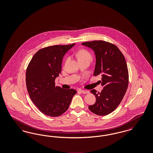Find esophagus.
Listing matches in <instances>:
<instances>
[{
  "mask_svg": "<svg viewBox=\"0 0 153 153\" xmlns=\"http://www.w3.org/2000/svg\"><path fill=\"white\" fill-rule=\"evenodd\" d=\"M79 91H80L81 94H87L89 93V91H87V90H82V89H80Z\"/></svg>",
  "mask_w": 153,
  "mask_h": 153,
  "instance_id": "1",
  "label": "esophagus"
}]
</instances>
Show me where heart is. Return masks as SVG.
Instances as JSON below:
<instances>
[{"mask_svg": "<svg viewBox=\"0 0 153 153\" xmlns=\"http://www.w3.org/2000/svg\"><path fill=\"white\" fill-rule=\"evenodd\" d=\"M76 56L79 58V60L81 59H84V58H90V59L92 58L91 54L85 50H81L77 53Z\"/></svg>", "mask_w": 153, "mask_h": 153, "instance_id": "obj_1", "label": "heart"}]
</instances>
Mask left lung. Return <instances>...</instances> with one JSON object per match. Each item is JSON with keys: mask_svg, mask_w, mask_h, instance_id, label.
<instances>
[{"mask_svg": "<svg viewBox=\"0 0 153 153\" xmlns=\"http://www.w3.org/2000/svg\"><path fill=\"white\" fill-rule=\"evenodd\" d=\"M95 52L96 64L94 76L101 75L103 89L101 92L91 91L96 100L89 105V110L100 116L108 115L122 102L128 85L127 65L122 53L116 45L104 41L81 44Z\"/></svg>", "mask_w": 153, "mask_h": 153, "instance_id": "8db88e82", "label": "left lung"}]
</instances>
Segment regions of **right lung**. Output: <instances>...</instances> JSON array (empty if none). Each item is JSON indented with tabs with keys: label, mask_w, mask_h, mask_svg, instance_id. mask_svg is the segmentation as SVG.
I'll return each mask as SVG.
<instances>
[{
	"label": "right lung",
	"mask_w": 153,
	"mask_h": 153,
	"mask_svg": "<svg viewBox=\"0 0 153 153\" xmlns=\"http://www.w3.org/2000/svg\"><path fill=\"white\" fill-rule=\"evenodd\" d=\"M75 44L54 45L36 52L27 66L26 82L32 102L47 116L59 117L68 109L76 91L55 85L64 56Z\"/></svg>",
	"instance_id": "1"
}]
</instances>
